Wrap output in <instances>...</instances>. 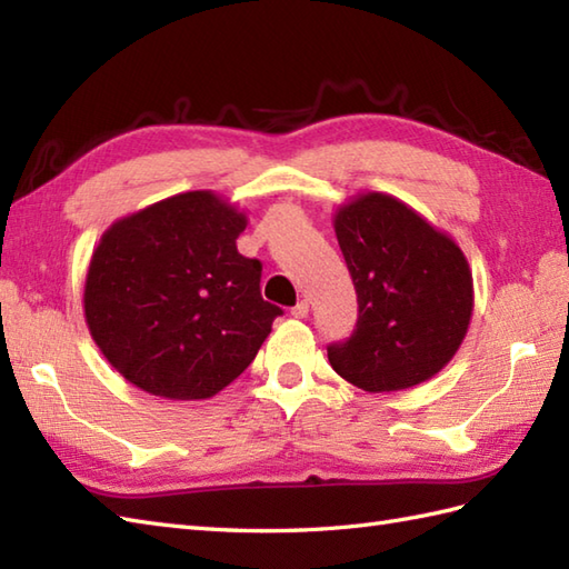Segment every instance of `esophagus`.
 Listing matches in <instances>:
<instances>
[{"label":"esophagus","mask_w":569,"mask_h":569,"mask_svg":"<svg viewBox=\"0 0 569 569\" xmlns=\"http://www.w3.org/2000/svg\"><path fill=\"white\" fill-rule=\"evenodd\" d=\"M308 310H310L308 300H300V303L291 310V316H293V318H308Z\"/></svg>","instance_id":"obj_1"}]
</instances>
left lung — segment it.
I'll use <instances>...</instances> for the list:
<instances>
[{
    "label": "left lung",
    "mask_w": 569,
    "mask_h": 569,
    "mask_svg": "<svg viewBox=\"0 0 569 569\" xmlns=\"http://www.w3.org/2000/svg\"><path fill=\"white\" fill-rule=\"evenodd\" d=\"M335 234L357 288L352 337L328 347L332 369L369 393L432 379L462 345L475 283L457 241L386 192L335 212Z\"/></svg>",
    "instance_id": "8db88e82"
}]
</instances>
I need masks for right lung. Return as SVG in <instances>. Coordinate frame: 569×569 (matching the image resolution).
Returning <instances> with one entry per match:
<instances>
[{
  "label": "right lung",
  "mask_w": 569,
  "mask_h": 569,
  "mask_svg": "<svg viewBox=\"0 0 569 569\" xmlns=\"http://www.w3.org/2000/svg\"><path fill=\"white\" fill-rule=\"evenodd\" d=\"M247 214L190 190L117 220L92 251L84 322L104 359L151 396L202 401L244 371L281 308L237 251Z\"/></svg>",
  "instance_id": "add662e5"
}]
</instances>
